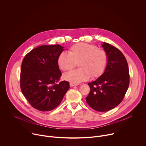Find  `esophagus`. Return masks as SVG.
Segmentation results:
<instances>
[{
  "mask_svg": "<svg viewBox=\"0 0 146 146\" xmlns=\"http://www.w3.org/2000/svg\"><path fill=\"white\" fill-rule=\"evenodd\" d=\"M77 86V84H74V83H72V82H70V87H73V86Z\"/></svg>",
  "mask_w": 146,
  "mask_h": 146,
  "instance_id": "34e87169",
  "label": "esophagus"
}]
</instances>
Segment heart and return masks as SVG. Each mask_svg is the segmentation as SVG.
Returning a JSON list of instances; mask_svg holds the SVG:
<instances>
[{"label": "heart", "instance_id": "heart-1", "mask_svg": "<svg viewBox=\"0 0 146 146\" xmlns=\"http://www.w3.org/2000/svg\"><path fill=\"white\" fill-rule=\"evenodd\" d=\"M108 55L94 45L81 43L71 47L69 53L61 52L58 58V64L63 71L74 68L77 63L78 69L72 70L63 76L67 81L73 83L88 80L90 77L97 78L105 72L108 64Z\"/></svg>", "mask_w": 146, "mask_h": 146}]
</instances>
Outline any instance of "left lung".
Returning <instances> with one entry per match:
<instances>
[{
  "instance_id": "obj_1",
  "label": "left lung",
  "mask_w": 146,
  "mask_h": 146,
  "mask_svg": "<svg viewBox=\"0 0 146 146\" xmlns=\"http://www.w3.org/2000/svg\"><path fill=\"white\" fill-rule=\"evenodd\" d=\"M102 46L108 55L107 66L98 79L88 84L90 92L86 99L91 108L105 112L123 100L129 87V74L127 59L118 48L105 42Z\"/></svg>"
}]
</instances>
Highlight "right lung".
Segmentation results:
<instances>
[{"label": "right lung", "instance_id": "add662e5", "mask_svg": "<svg viewBox=\"0 0 146 146\" xmlns=\"http://www.w3.org/2000/svg\"><path fill=\"white\" fill-rule=\"evenodd\" d=\"M56 44L41 46L27 54L21 65L20 86L30 105L41 111L56 108L69 89V82L57 83L60 76L58 58L65 49Z\"/></svg>", "mask_w": 146, "mask_h": 146}]
</instances>
